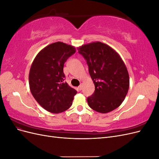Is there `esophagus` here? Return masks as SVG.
<instances>
[{"label":"esophagus","instance_id":"esophagus-1","mask_svg":"<svg viewBox=\"0 0 159 159\" xmlns=\"http://www.w3.org/2000/svg\"><path fill=\"white\" fill-rule=\"evenodd\" d=\"M82 88H83V86H82V85H79V87H78V89H79V90H81L82 89Z\"/></svg>","mask_w":159,"mask_h":159}]
</instances>
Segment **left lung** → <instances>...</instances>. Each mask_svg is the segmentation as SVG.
Instances as JSON below:
<instances>
[{
  "label": "left lung",
  "mask_w": 159,
  "mask_h": 159,
  "mask_svg": "<svg viewBox=\"0 0 159 159\" xmlns=\"http://www.w3.org/2000/svg\"><path fill=\"white\" fill-rule=\"evenodd\" d=\"M89 67L95 85L94 93L87 98L93 110L106 113L117 108L125 98L129 88V77L121 57L113 48L96 42L79 48Z\"/></svg>",
  "instance_id": "8db88e82"
}]
</instances>
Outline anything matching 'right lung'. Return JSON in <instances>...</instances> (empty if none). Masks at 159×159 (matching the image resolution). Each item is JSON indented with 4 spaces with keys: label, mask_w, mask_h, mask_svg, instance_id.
I'll return each mask as SVG.
<instances>
[{
    "label": "right lung",
    "mask_w": 159,
    "mask_h": 159,
    "mask_svg": "<svg viewBox=\"0 0 159 159\" xmlns=\"http://www.w3.org/2000/svg\"><path fill=\"white\" fill-rule=\"evenodd\" d=\"M75 48L57 42L47 46L36 56L29 73L33 97L41 106L52 113L69 109L77 91L64 81V66L75 54Z\"/></svg>",
    "instance_id": "1"
}]
</instances>
